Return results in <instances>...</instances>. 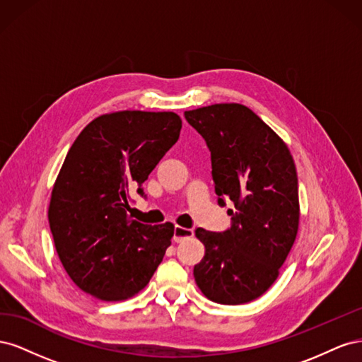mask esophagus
<instances>
[{
  "label": "esophagus",
  "instance_id": "1",
  "mask_svg": "<svg viewBox=\"0 0 362 362\" xmlns=\"http://www.w3.org/2000/svg\"><path fill=\"white\" fill-rule=\"evenodd\" d=\"M193 237V229H189V228H182V226H175L173 229V240L177 243H181L182 240L185 238H190Z\"/></svg>",
  "mask_w": 362,
  "mask_h": 362
}]
</instances>
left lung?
Wrapping results in <instances>:
<instances>
[{
  "label": "left lung",
  "instance_id": "left-lung-1",
  "mask_svg": "<svg viewBox=\"0 0 362 362\" xmlns=\"http://www.w3.org/2000/svg\"><path fill=\"white\" fill-rule=\"evenodd\" d=\"M211 151L218 204L237 211L223 233L196 229L205 255L193 269L206 299L240 305L264 294L279 276L299 229L298 172L275 131L247 108L229 103L184 112Z\"/></svg>",
  "mask_w": 362,
  "mask_h": 362
}]
</instances>
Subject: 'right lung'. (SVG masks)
<instances>
[{
    "instance_id": "right-lung-1",
    "label": "right lung",
    "mask_w": 362,
    "mask_h": 362,
    "mask_svg": "<svg viewBox=\"0 0 362 362\" xmlns=\"http://www.w3.org/2000/svg\"><path fill=\"white\" fill-rule=\"evenodd\" d=\"M173 112L124 110L95 117L75 139L51 192L48 222L57 255L84 293L104 302L146 287L173 237V225L128 216L131 193L177 144Z\"/></svg>"
}]
</instances>
